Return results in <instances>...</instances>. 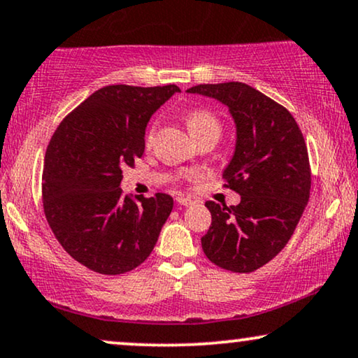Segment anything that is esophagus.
<instances>
[{
	"instance_id": "obj_1",
	"label": "esophagus",
	"mask_w": 358,
	"mask_h": 358,
	"mask_svg": "<svg viewBox=\"0 0 358 358\" xmlns=\"http://www.w3.org/2000/svg\"><path fill=\"white\" fill-rule=\"evenodd\" d=\"M176 201H178L179 206H184V207H190V206H194V203H196L192 201V199L184 197V196H179L178 199H176Z\"/></svg>"
}]
</instances>
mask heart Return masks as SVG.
<instances>
[{"label": "heart", "instance_id": "1", "mask_svg": "<svg viewBox=\"0 0 358 358\" xmlns=\"http://www.w3.org/2000/svg\"><path fill=\"white\" fill-rule=\"evenodd\" d=\"M185 123H187V128L192 136H196L199 133L203 131H215L220 133V123L217 120L215 115H212L208 110L203 108H196L189 111L187 117H185ZM152 134H155V128H150V131L146 133V143L150 145L152 141Z\"/></svg>", "mask_w": 358, "mask_h": 358}]
</instances>
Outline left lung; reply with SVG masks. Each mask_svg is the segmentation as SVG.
Wrapping results in <instances>:
<instances>
[{
    "instance_id": "obj_1",
    "label": "left lung",
    "mask_w": 358,
    "mask_h": 358,
    "mask_svg": "<svg viewBox=\"0 0 358 358\" xmlns=\"http://www.w3.org/2000/svg\"><path fill=\"white\" fill-rule=\"evenodd\" d=\"M187 92L229 106L236 127L224 179L241 201L206 202L212 224L202 250L224 270L252 273L286 247L303 215L310 190L308 146L289 111L247 83H202Z\"/></svg>"
}]
</instances>
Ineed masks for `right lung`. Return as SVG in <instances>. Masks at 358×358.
Here are the masks:
<instances>
[{
    "instance_id": "right-lung-1",
    "label": "right lung",
    "mask_w": 358,
    "mask_h": 358,
    "mask_svg": "<svg viewBox=\"0 0 358 358\" xmlns=\"http://www.w3.org/2000/svg\"><path fill=\"white\" fill-rule=\"evenodd\" d=\"M178 85H108L59 124L44 159L43 206L62 248L88 270L122 275L150 257L173 210L168 194L123 196V168L145 152L152 113Z\"/></svg>"
}]
</instances>
